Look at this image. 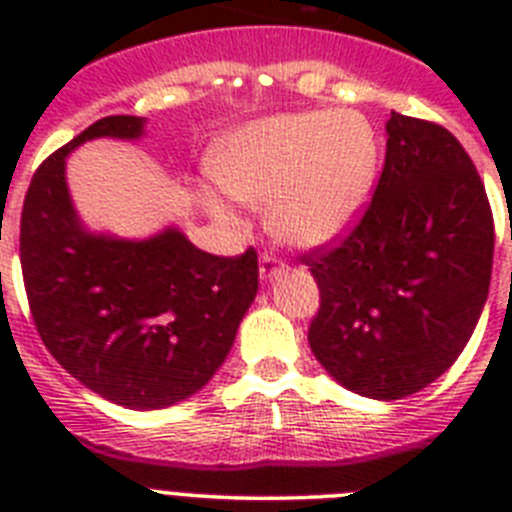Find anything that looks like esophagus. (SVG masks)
Segmentation results:
<instances>
[{
  "label": "esophagus",
  "instance_id": "esophagus-1",
  "mask_svg": "<svg viewBox=\"0 0 512 512\" xmlns=\"http://www.w3.org/2000/svg\"><path fill=\"white\" fill-rule=\"evenodd\" d=\"M282 271H284V261L279 259L277 253H271V251L261 253V259H259L261 279H274L277 274H282Z\"/></svg>",
  "mask_w": 512,
  "mask_h": 512
}]
</instances>
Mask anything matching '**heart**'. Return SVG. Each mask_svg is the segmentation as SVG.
<instances>
[{
	"label": "heart",
	"instance_id": "heart-1",
	"mask_svg": "<svg viewBox=\"0 0 512 512\" xmlns=\"http://www.w3.org/2000/svg\"><path fill=\"white\" fill-rule=\"evenodd\" d=\"M377 130L354 110H300L253 120L217 143L215 184L233 200L264 205L269 228L295 246H320L354 223L372 194ZM220 220L228 205L207 197Z\"/></svg>",
	"mask_w": 512,
	"mask_h": 512
}]
</instances>
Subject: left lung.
<instances>
[{"label": "left lung", "mask_w": 512, "mask_h": 512, "mask_svg": "<svg viewBox=\"0 0 512 512\" xmlns=\"http://www.w3.org/2000/svg\"><path fill=\"white\" fill-rule=\"evenodd\" d=\"M372 202L302 253L320 289L307 341L330 377L402 400L472 338L492 277L495 220L469 153L436 122L392 112Z\"/></svg>", "instance_id": "obj_1"}]
</instances>
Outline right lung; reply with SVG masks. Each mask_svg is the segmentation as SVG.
Here are the masks:
<instances>
[{
  "instance_id": "1",
  "label": "right lung",
  "mask_w": 512,
  "mask_h": 512,
  "mask_svg": "<svg viewBox=\"0 0 512 512\" xmlns=\"http://www.w3.org/2000/svg\"><path fill=\"white\" fill-rule=\"evenodd\" d=\"M140 130V117H102L45 158L22 205L20 264L53 359L104 400L158 410L202 390L225 361L259 289V256L253 246L212 256L179 230L133 243L81 228L63 176L66 153Z\"/></svg>"
}]
</instances>
